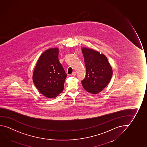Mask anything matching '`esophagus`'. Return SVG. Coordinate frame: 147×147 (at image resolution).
Masks as SVG:
<instances>
[{
  "label": "esophagus",
  "mask_w": 147,
  "mask_h": 147,
  "mask_svg": "<svg viewBox=\"0 0 147 147\" xmlns=\"http://www.w3.org/2000/svg\"><path fill=\"white\" fill-rule=\"evenodd\" d=\"M76 73L75 72H73L72 73V75L73 76H76Z\"/></svg>",
  "instance_id": "obj_1"
}]
</instances>
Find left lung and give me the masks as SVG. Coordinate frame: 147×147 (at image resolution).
I'll list each match as a JSON object with an SVG mask.
<instances>
[{
	"instance_id": "obj_1",
	"label": "left lung",
	"mask_w": 147,
	"mask_h": 147,
	"mask_svg": "<svg viewBox=\"0 0 147 147\" xmlns=\"http://www.w3.org/2000/svg\"><path fill=\"white\" fill-rule=\"evenodd\" d=\"M82 50L86 67V78L82 85L88 93L97 94L111 81L112 68L104 54L88 48H82Z\"/></svg>"
}]
</instances>
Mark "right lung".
Here are the masks:
<instances>
[{
  "mask_svg": "<svg viewBox=\"0 0 147 147\" xmlns=\"http://www.w3.org/2000/svg\"><path fill=\"white\" fill-rule=\"evenodd\" d=\"M67 76L59 61V48H53L41 54L34 69L32 80L42 95L53 98L63 91Z\"/></svg>",
  "mask_w": 147,
  "mask_h": 147,
  "instance_id": "obj_1",
  "label": "right lung"
}]
</instances>
